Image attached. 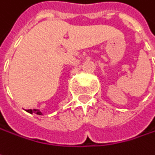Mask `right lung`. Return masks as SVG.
<instances>
[{"label":"right lung","mask_w":155,"mask_h":155,"mask_svg":"<svg viewBox=\"0 0 155 155\" xmlns=\"http://www.w3.org/2000/svg\"><path fill=\"white\" fill-rule=\"evenodd\" d=\"M27 112H28V113H30V114L36 113V114H38V115H43V113H42L39 109H28Z\"/></svg>","instance_id":"obj_1"}]
</instances>
